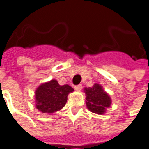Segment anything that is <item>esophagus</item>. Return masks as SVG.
I'll return each instance as SVG.
<instances>
[{"label": "esophagus", "instance_id": "34e87169", "mask_svg": "<svg viewBox=\"0 0 149 149\" xmlns=\"http://www.w3.org/2000/svg\"><path fill=\"white\" fill-rule=\"evenodd\" d=\"M81 88H82V86H81V85H77V86H75L74 89L76 91H81Z\"/></svg>", "mask_w": 149, "mask_h": 149}]
</instances>
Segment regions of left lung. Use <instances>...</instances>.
I'll return each instance as SVG.
<instances>
[{"instance_id": "left-lung-1", "label": "left lung", "mask_w": 149, "mask_h": 149, "mask_svg": "<svg viewBox=\"0 0 149 149\" xmlns=\"http://www.w3.org/2000/svg\"><path fill=\"white\" fill-rule=\"evenodd\" d=\"M84 92L86 107L92 113L103 115L106 113V109L111 106V97L100 84L95 83L92 87L85 88Z\"/></svg>"}]
</instances>
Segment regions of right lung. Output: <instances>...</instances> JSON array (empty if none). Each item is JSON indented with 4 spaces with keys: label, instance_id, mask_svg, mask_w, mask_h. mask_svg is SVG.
<instances>
[{
    "label": "right lung",
    "instance_id": "obj_1",
    "mask_svg": "<svg viewBox=\"0 0 149 149\" xmlns=\"http://www.w3.org/2000/svg\"><path fill=\"white\" fill-rule=\"evenodd\" d=\"M73 91L70 86H60L54 79L42 83L35 91L36 109L47 114L58 112L65 106L68 95Z\"/></svg>",
    "mask_w": 149,
    "mask_h": 149
}]
</instances>
